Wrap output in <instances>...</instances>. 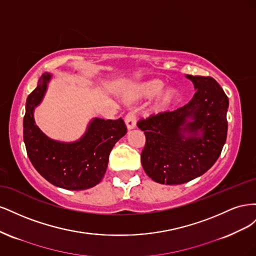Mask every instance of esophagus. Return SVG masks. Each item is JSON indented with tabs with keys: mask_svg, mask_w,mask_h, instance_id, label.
Instances as JSON below:
<instances>
[{
	"mask_svg": "<svg viewBox=\"0 0 256 256\" xmlns=\"http://www.w3.org/2000/svg\"><path fill=\"white\" fill-rule=\"evenodd\" d=\"M125 122H126V126L128 130L131 129H134L136 127V116L134 112H129L126 118H125Z\"/></svg>",
	"mask_w": 256,
	"mask_h": 256,
	"instance_id": "1",
	"label": "esophagus"
}]
</instances>
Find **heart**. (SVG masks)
<instances>
[{"mask_svg": "<svg viewBox=\"0 0 256 256\" xmlns=\"http://www.w3.org/2000/svg\"><path fill=\"white\" fill-rule=\"evenodd\" d=\"M164 83L154 79L132 85L124 92V99L127 102L132 104L138 100L152 99L156 97L159 92L164 90ZM180 100V94L176 88H168L157 97L154 104V111L156 113H166L173 110Z\"/></svg>", "mask_w": 256, "mask_h": 256, "instance_id": "1", "label": "heart"}]
</instances>
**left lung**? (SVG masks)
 <instances>
[{
	"mask_svg": "<svg viewBox=\"0 0 256 256\" xmlns=\"http://www.w3.org/2000/svg\"><path fill=\"white\" fill-rule=\"evenodd\" d=\"M186 76L196 90L187 104L138 122L146 138L142 166L159 184H180L203 175L226 141V92L212 76Z\"/></svg>",
	"mask_w": 256,
	"mask_h": 256,
	"instance_id": "obj_1",
	"label": "left lung"
}]
</instances>
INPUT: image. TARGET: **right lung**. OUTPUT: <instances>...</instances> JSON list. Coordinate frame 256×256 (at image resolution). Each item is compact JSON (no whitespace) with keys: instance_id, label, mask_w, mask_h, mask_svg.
I'll return each mask as SVG.
<instances>
[{"instance_id":"obj_1","label":"right lung","mask_w":256,"mask_h":256,"mask_svg":"<svg viewBox=\"0 0 256 256\" xmlns=\"http://www.w3.org/2000/svg\"><path fill=\"white\" fill-rule=\"evenodd\" d=\"M51 78V74L44 72L26 99L23 140L28 156L36 171L56 187L67 190L92 188L104 178L113 146L127 134L126 125L122 118H96L78 141L51 140L34 120L35 108L42 102Z\"/></svg>"}]
</instances>
